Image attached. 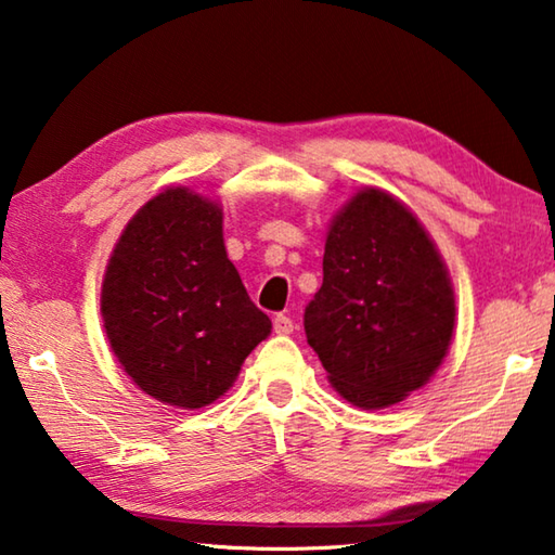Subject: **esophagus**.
I'll return each instance as SVG.
<instances>
[{"instance_id":"34e87169","label":"esophagus","mask_w":555,"mask_h":555,"mask_svg":"<svg viewBox=\"0 0 555 555\" xmlns=\"http://www.w3.org/2000/svg\"><path fill=\"white\" fill-rule=\"evenodd\" d=\"M274 331L279 333V336H288V333H294V321L288 319V315L279 313L274 319Z\"/></svg>"}]
</instances>
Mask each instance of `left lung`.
I'll use <instances>...</instances> for the list:
<instances>
[{
	"instance_id": "1",
	"label": "left lung",
	"mask_w": 555,
	"mask_h": 555,
	"mask_svg": "<svg viewBox=\"0 0 555 555\" xmlns=\"http://www.w3.org/2000/svg\"><path fill=\"white\" fill-rule=\"evenodd\" d=\"M304 328L333 388L363 410L404 400L442 365L454 331L450 271L400 199L365 188L333 217Z\"/></svg>"
}]
</instances>
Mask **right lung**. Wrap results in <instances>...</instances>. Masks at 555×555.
<instances>
[{"mask_svg":"<svg viewBox=\"0 0 555 555\" xmlns=\"http://www.w3.org/2000/svg\"><path fill=\"white\" fill-rule=\"evenodd\" d=\"M101 315L130 380L184 410L230 390L271 333L227 259L222 209L188 188L155 195L122 230L105 267Z\"/></svg>","mask_w":555,"mask_h":555,"instance_id":"obj_1","label":"right lung"}]
</instances>
